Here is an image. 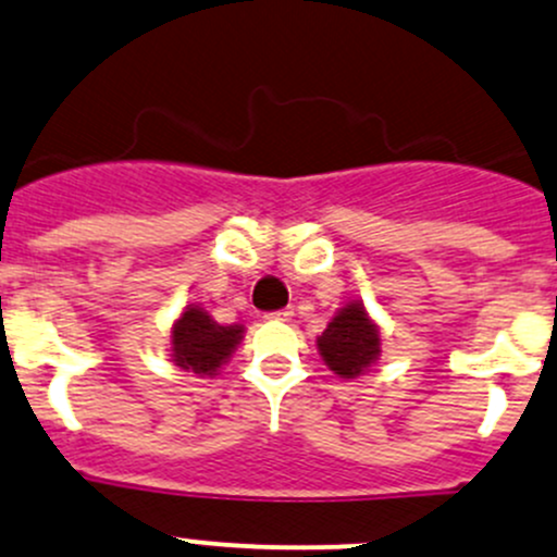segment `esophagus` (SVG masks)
I'll list each match as a JSON object with an SVG mask.
<instances>
[{
	"mask_svg": "<svg viewBox=\"0 0 557 557\" xmlns=\"http://www.w3.org/2000/svg\"><path fill=\"white\" fill-rule=\"evenodd\" d=\"M269 320H280V323H288L290 318H294V309H277V312L267 314Z\"/></svg>",
	"mask_w": 557,
	"mask_h": 557,
	"instance_id": "1",
	"label": "esophagus"
}]
</instances>
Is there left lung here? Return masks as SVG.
I'll return each mask as SVG.
<instances>
[{
	"mask_svg": "<svg viewBox=\"0 0 557 557\" xmlns=\"http://www.w3.org/2000/svg\"><path fill=\"white\" fill-rule=\"evenodd\" d=\"M318 352L338 379H360L382 357V327L360 298H349L318 336Z\"/></svg>",
	"mask_w": 557,
	"mask_h": 557,
	"instance_id": "left-lung-1",
	"label": "left lung"
}]
</instances>
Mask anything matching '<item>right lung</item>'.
<instances>
[{
	"mask_svg": "<svg viewBox=\"0 0 557 557\" xmlns=\"http://www.w3.org/2000/svg\"><path fill=\"white\" fill-rule=\"evenodd\" d=\"M245 325H221L200 304H186L171 327V357L175 366L197 376H215L243 342Z\"/></svg>",
	"mask_w": 557,
	"mask_h": 557,
	"instance_id": "right-lung-1",
	"label": "right lung"
}]
</instances>
